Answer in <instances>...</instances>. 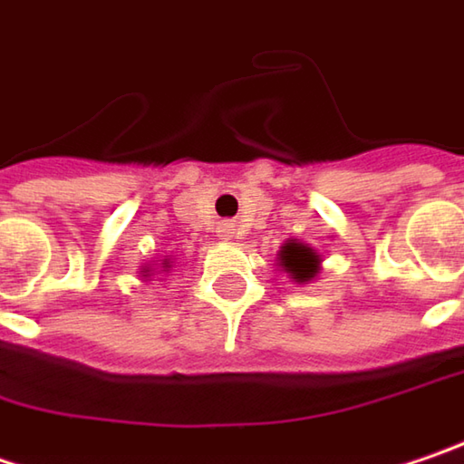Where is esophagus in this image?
Returning <instances> with one entry per match:
<instances>
[{
    "mask_svg": "<svg viewBox=\"0 0 464 464\" xmlns=\"http://www.w3.org/2000/svg\"><path fill=\"white\" fill-rule=\"evenodd\" d=\"M220 233H223L226 238H231V236H233V226H228V223H223V226H220Z\"/></svg>",
    "mask_w": 464,
    "mask_h": 464,
    "instance_id": "obj_1",
    "label": "esophagus"
}]
</instances>
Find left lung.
Listing matches in <instances>:
<instances>
[{
    "label": "left lung",
    "mask_w": 464,
    "mask_h": 464,
    "mask_svg": "<svg viewBox=\"0 0 464 464\" xmlns=\"http://www.w3.org/2000/svg\"><path fill=\"white\" fill-rule=\"evenodd\" d=\"M320 265H323V255L313 249L310 244L304 241H296V238H288L286 244L278 249V267L288 273V278L294 284H310L317 278L320 273Z\"/></svg>",
    "instance_id": "1"
}]
</instances>
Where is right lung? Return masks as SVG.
<instances>
[{"mask_svg": "<svg viewBox=\"0 0 464 464\" xmlns=\"http://www.w3.org/2000/svg\"><path fill=\"white\" fill-rule=\"evenodd\" d=\"M170 267H173V265H170V257H165V259H162V273H168V270H170ZM141 276H144V278H147V281H150V276H151V265H144V267H141Z\"/></svg>", "mask_w": 464, "mask_h": 464, "instance_id": "1", "label": "right lung"}]
</instances>
